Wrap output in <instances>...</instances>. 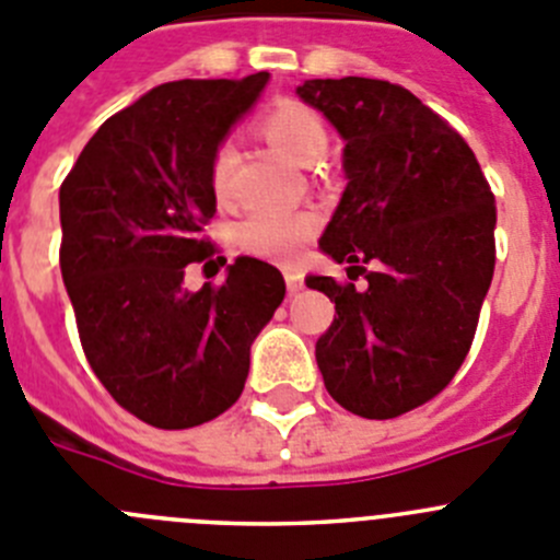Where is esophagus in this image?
Here are the masks:
<instances>
[{"label":"esophagus","mask_w":560,"mask_h":560,"mask_svg":"<svg viewBox=\"0 0 560 560\" xmlns=\"http://www.w3.org/2000/svg\"><path fill=\"white\" fill-rule=\"evenodd\" d=\"M285 285H289L291 294H296V291H302V285H305V277H302V271L296 269H285Z\"/></svg>","instance_id":"1"}]
</instances>
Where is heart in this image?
Segmentation results:
<instances>
[{
  "instance_id": "1",
  "label": "heart",
  "mask_w": 560,
  "mask_h": 560,
  "mask_svg": "<svg viewBox=\"0 0 560 560\" xmlns=\"http://www.w3.org/2000/svg\"><path fill=\"white\" fill-rule=\"evenodd\" d=\"M258 130L300 163H314L327 150V127L314 107L300 100H275L258 116ZM235 150L230 141H222L210 152L208 179L210 191L219 202L233 197ZM319 219L307 210H255L238 224V246L255 258L289 264L314 238Z\"/></svg>"
}]
</instances>
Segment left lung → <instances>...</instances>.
<instances>
[{"label": "left lung", "instance_id": "left-lung-1", "mask_svg": "<svg viewBox=\"0 0 560 560\" xmlns=\"http://www.w3.org/2000/svg\"><path fill=\"white\" fill-rule=\"evenodd\" d=\"M332 121L347 191L319 246L352 283L305 277L336 302L316 341L330 397L363 419L430 402L464 363L494 277L497 205L458 130L388 80H305ZM358 273L366 287L354 289Z\"/></svg>", "mask_w": 560, "mask_h": 560}]
</instances>
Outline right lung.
<instances>
[{"mask_svg":"<svg viewBox=\"0 0 560 560\" xmlns=\"http://www.w3.org/2000/svg\"><path fill=\"white\" fill-rule=\"evenodd\" d=\"M266 80L158 85L113 113L60 186V271L82 352L107 394L152 428L224 413L285 296L283 275L258 258L235 260L224 283L183 285L191 264H228L205 235L217 213L210 152Z\"/></svg>","mask_w":560,"mask_h":560,"instance_id":"add662e5","label":"right lung"}]
</instances>
